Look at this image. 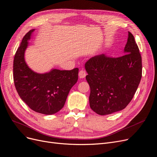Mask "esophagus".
I'll return each instance as SVG.
<instances>
[{
    "instance_id": "1",
    "label": "esophagus",
    "mask_w": 157,
    "mask_h": 157,
    "mask_svg": "<svg viewBox=\"0 0 157 157\" xmlns=\"http://www.w3.org/2000/svg\"><path fill=\"white\" fill-rule=\"evenodd\" d=\"M86 75V71H84V70H82V71H80L79 72V78H85Z\"/></svg>"
}]
</instances>
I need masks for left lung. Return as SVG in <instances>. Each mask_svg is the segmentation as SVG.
<instances>
[{"mask_svg":"<svg viewBox=\"0 0 157 157\" xmlns=\"http://www.w3.org/2000/svg\"><path fill=\"white\" fill-rule=\"evenodd\" d=\"M125 55L118 57L105 54L91 57L85 67L90 86V107L100 115L125 109L137 90L142 78V57L134 36L128 32Z\"/></svg>","mask_w":157,"mask_h":157,"instance_id":"8db88e82","label":"left lung"}]
</instances>
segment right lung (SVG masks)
<instances>
[{
	"label": "right lung",
	"mask_w": 157,
	"mask_h": 157,
	"mask_svg": "<svg viewBox=\"0 0 157 157\" xmlns=\"http://www.w3.org/2000/svg\"><path fill=\"white\" fill-rule=\"evenodd\" d=\"M35 30L23 37L13 60V80L22 100L33 111L46 115L53 114L63 107L72 86L78 79V68L71 71L52 69L39 74L28 67L25 52Z\"/></svg>",
	"instance_id": "right-lung-1"
}]
</instances>
